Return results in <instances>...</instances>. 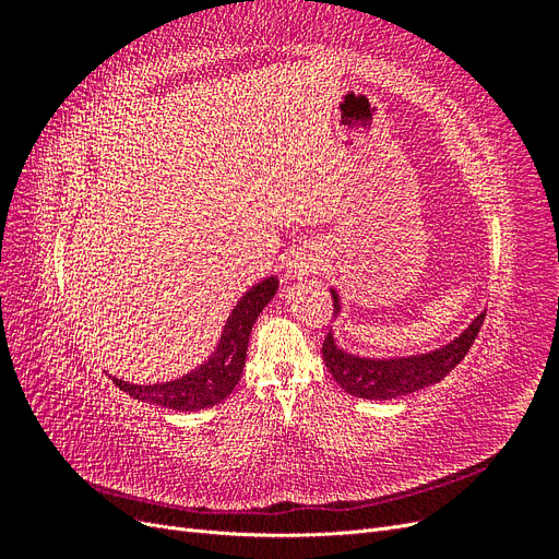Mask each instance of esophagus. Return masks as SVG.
<instances>
[{
    "label": "esophagus",
    "instance_id": "1",
    "mask_svg": "<svg viewBox=\"0 0 559 559\" xmlns=\"http://www.w3.org/2000/svg\"><path fill=\"white\" fill-rule=\"evenodd\" d=\"M321 253L317 249H298L294 251V257H289V261H286V273H289L292 277H302L308 273H314V270L321 265Z\"/></svg>",
    "mask_w": 559,
    "mask_h": 559
}]
</instances>
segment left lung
Here are the masks:
<instances>
[{
	"label": "left lung",
	"mask_w": 559,
	"mask_h": 559,
	"mask_svg": "<svg viewBox=\"0 0 559 559\" xmlns=\"http://www.w3.org/2000/svg\"><path fill=\"white\" fill-rule=\"evenodd\" d=\"M331 294L333 308L337 314L341 312V298H337L335 292ZM483 319L485 312L473 319L460 337H454L452 343L443 345L441 349L401 359H364L359 354H349L337 347L333 333H326L324 345H321V357H324V364L333 380L341 384L347 394L370 401H389L441 382L450 370L466 357L473 341L478 337Z\"/></svg>",
	"instance_id": "obj_1"
}]
</instances>
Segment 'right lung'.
Returning a JSON list of instances; mask_svg holds the SVG:
<instances>
[{
	"label": "right lung",
	"instance_id": "1",
	"mask_svg": "<svg viewBox=\"0 0 559 559\" xmlns=\"http://www.w3.org/2000/svg\"><path fill=\"white\" fill-rule=\"evenodd\" d=\"M277 294V277H267L259 282L238 300L233 308L222 341H218L216 352L212 357L200 364V368L191 370L179 380L160 382V384H130L126 380L111 378L118 389H123L132 399L163 405L170 411H202L210 405L222 403L240 382L245 359H247V345L251 326L257 324L259 314L267 306L273 296Z\"/></svg>",
	"mask_w": 559,
	"mask_h": 559
}]
</instances>
